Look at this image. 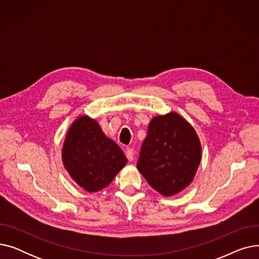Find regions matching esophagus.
Wrapping results in <instances>:
<instances>
[{
  "mask_svg": "<svg viewBox=\"0 0 259 259\" xmlns=\"http://www.w3.org/2000/svg\"><path fill=\"white\" fill-rule=\"evenodd\" d=\"M126 156H127L129 161H132L134 159V150H133V149H131V148L126 149Z\"/></svg>",
  "mask_w": 259,
  "mask_h": 259,
  "instance_id": "obj_1",
  "label": "esophagus"
}]
</instances>
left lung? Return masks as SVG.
Instances as JSON below:
<instances>
[{"instance_id": "8db88e82", "label": "left lung", "mask_w": 259, "mask_h": 259, "mask_svg": "<svg viewBox=\"0 0 259 259\" xmlns=\"http://www.w3.org/2000/svg\"><path fill=\"white\" fill-rule=\"evenodd\" d=\"M201 160V145L190 122L178 112L153 116L141 149L138 170L166 197L192 183Z\"/></svg>"}]
</instances>
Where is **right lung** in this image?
Here are the masks:
<instances>
[{
    "label": "right lung",
    "mask_w": 259,
    "mask_h": 259,
    "mask_svg": "<svg viewBox=\"0 0 259 259\" xmlns=\"http://www.w3.org/2000/svg\"><path fill=\"white\" fill-rule=\"evenodd\" d=\"M62 160L70 178L90 193L110 185L127 164L118 145L106 137L97 119L88 115L76 117L68 129Z\"/></svg>",
    "instance_id": "right-lung-1"
}]
</instances>
